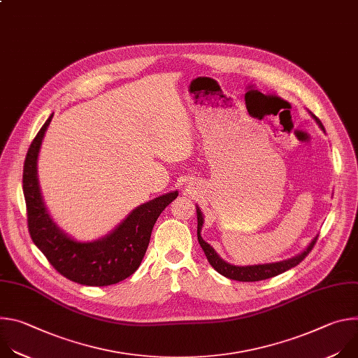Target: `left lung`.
<instances>
[{
	"instance_id": "8db88e82",
	"label": "left lung",
	"mask_w": 358,
	"mask_h": 358,
	"mask_svg": "<svg viewBox=\"0 0 358 358\" xmlns=\"http://www.w3.org/2000/svg\"><path fill=\"white\" fill-rule=\"evenodd\" d=\"M312 117L316 120V123L319 124V127L324 131V127L322 124V122L312 113ZM196 220H198V228H196V235H198V242L203 250V253H206V257L210 262V265L218 272L221 273L222 276L228 278V279H232V280H239V282H258V280H265V279H269V278H273V276H278L294 266H297L306 257H308L309 252L313 249L316 241H317V236H315L312 239V242L308 245V248H306L303 252H300L299 255H296V257L290 258V259H286V261H280V262H272V264H262V265H248V266H238V265H232V264H228L227 261H224L220 255L217 253V250L208 243L202 239L201 236V229H202V225H203V217H202V213L199 210V207H196Z\"/></svg>"
}]
</instances>
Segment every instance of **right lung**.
Here are the masks:
<instances>
[{
	"mask_svg": "<svg viewBox=\"0 0 358 358\" xmlns=\"http://www.w3.org/2000/svg\"><path fill=\"white\" fill-rule=\"evenodd\" d=\"M48 117L31 143L22 174L28 229L34 243L49 264L72 282L86 286H109L133 275L145 255L157 218L178 191H171L134 208L113 231L96 241H78L68 235L50 217L38 180V156Z\"/></svg>",
	"mask_w": 358,
	"mask_h": 358,
	"instance_id": "1",
	"label": "right lung"
}]
</instances>
